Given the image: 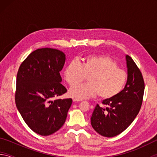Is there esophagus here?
<instances>
[{
	"label": "esophagus",
	"instance_id": "1",
	"mask_svg": "<svg viewBox=\"0 0 157 157\" xmlns=\"http://www.w3.org/2000/svg\"><path fill=\"white\" fill-rule=\"evenodd\" d=\"M73 101L74 102H79V101H81V100L77 99V98H73Z\"/></svg>",
	"mask_w": 157,
	"mask_h": 157
}]
</instances>
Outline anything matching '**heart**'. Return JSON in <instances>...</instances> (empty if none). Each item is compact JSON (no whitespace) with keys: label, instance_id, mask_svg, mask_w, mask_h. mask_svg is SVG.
<instances>
[{"label":"heart","instance_id":"b5f03b06","mask_svg":"<svg viewBox=\"0 0 157 157\" xmlns=\"http://www.w3.org/2000/svg\"><path fill=\"white\" fill-rule=\"evenodd\" d=\"M63 75L71 86L88 77V83L75 86L69 91L71 97L79 100L97 95L101 99H111L123 91L127 81L126 71L118 68L116 61L104 55H87L80 64L75 61L69 62Z\"/></svg>","mask_w":157,"mask_h":157}]
</instances>
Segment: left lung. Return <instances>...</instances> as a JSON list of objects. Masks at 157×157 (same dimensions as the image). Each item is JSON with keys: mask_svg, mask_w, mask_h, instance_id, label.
<instances>
[{"mask_svg": "<svg viewBox=\"0 0 157 157\" xmlns=\"http://www.w3.org/2000/svg\"><path fill=\"white\" fill-rule=\"evenodd\" d=\"M127 81L124 89L116 97L102 101L106 107L97 105L91 123L98 134L113 137L124 131L136 118L141 107L145 83L136 63L126 55Z\"/></svg>", "mask_w": 157, "mask_h": 157, "instance_id": "left-lung-1", "label": "left lung"}]
</instances>
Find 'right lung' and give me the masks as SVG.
<instances>
[{"mask_svg": "<svg viewBox=\"0 0 157 157\" xmlns=\"http://www.w3.org/2000/svg\"><path fill=\"white\" fill-rule=\"evenodd\" d=\"M64 53L44 48L31 52L21 63L17 77L15 102L28 126L36 134L48 136L63 126L72 104L71 98H54L67 91L59 72Z\"/></svg>", "mask_w": 157, "mask_h": 157, "instance_id": "right-lung-1", "label": "right lung"}]
</instances>
